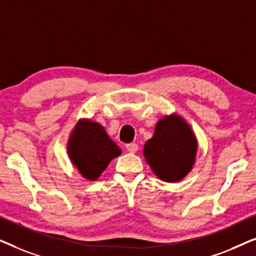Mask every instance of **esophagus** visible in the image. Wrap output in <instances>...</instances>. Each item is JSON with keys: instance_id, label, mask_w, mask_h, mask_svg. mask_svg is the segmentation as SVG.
<instances>
[{"instance_id": "34e87169", "label": "esophagus", "mask_w": 256, "mask_h": 256, "mask_svg": "<svg viewBox=\"0 0 256 256\" xmlns=\"http://www.w3.org/2000/svg\"><path fill=\"white\" fill-rule=\"evenodd\" d=\"M138 144L136 143H129V144H126V149L128 150L129 152H138Z\"/></svg>"}]
</instances>
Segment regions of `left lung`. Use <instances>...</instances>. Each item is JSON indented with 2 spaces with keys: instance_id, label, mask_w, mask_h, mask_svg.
<instances>
[{
  "instance_id": "obj_1",
  "label": "left lung",
  "mask_w": 256,
  "mask_h": 256,
  "mask_svg": "<svg viewBox=\"0 0 256 256\" xmlns=\"http://www.w3.org/2000/svg\"><path fill=\"white\" fill-rule=\"evenodd\" d=\"M197 142L183 118L171 115L158 121L155 134L144 144L146 162L164 182H178L190 172Z\"/></svg>"
}]
</instances>
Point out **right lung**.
<instances>
[{
	"label": "right lung",
	"mask_w": 256,
	"mask_h": 256,
	"mask_svg": "<svg viewBox=\"0 0 256 256\" xmlns=\"http://www.w3.org/2000/svg\"><path fill=\"white\" fill-rule=\"evenodd\" d=\"M68 146L72 163L90 180H96L110 160L121 154V149L108 138L102 126L90 121L76 124Z\"/></svg>",
	"instance_id": "add662e5"
}]
</instances>
